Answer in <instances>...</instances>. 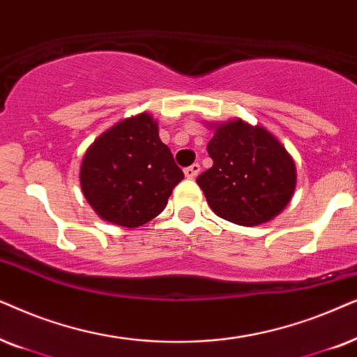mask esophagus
<instances>
[{"label":"esophagus","instance_id":"34e87169","mask_svg":"<svg viewBox=\"0 0 357 357\" xmlns=\"http://www.w3.org/2000/svg\"><path fill=\"white\" fill-rule=\"evenodd\" d=\"M199 171H201V165L194 163L191 166H188V168H184V176H186V178H189V179H192L199 174Z\"/></svg>","mask_w":357,"mask_h":357}]
</instances>
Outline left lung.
<instances>
[{
	"instance_id": "1",
	"label": "left lung",
	"mask_w": 357,
	"mask_h": 357,
	"mask_svg": "<svg viewBox=\"0 0 357 357\" xmlns=\"http://www.w3.org/2000/svg\"><path fill=\"white\" fill-rule=\"evenodd\" d=\"M208 127L213 165L196 179L208 207L236 225L273 220L296 192L297 169L286 146L264 127L241 119Z\"/></svg>"
}]
</instances>
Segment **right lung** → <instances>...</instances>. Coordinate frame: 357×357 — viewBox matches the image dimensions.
<instances>
[{
	"label": "right lung",
	"mask_w": 357,
	"mask_h": 357,
	"mask_svg": "<svg viewBox=\"0 0 357 357\" xmlns=\"http://www.w3.org/2000/svg\"><path fill=\"white\" fill-rule=\"evenodd\" d=\"M183 178L149 112L123 119L99 135L79 166L83 196L93 211L126 228L160 215Z\"/></svg>",
	"instance_id": "1"
}]
</instances>
